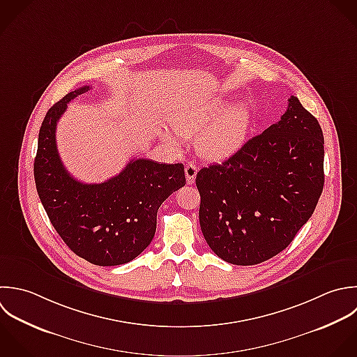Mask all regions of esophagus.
I'll return each mask as SVG.
<instances>
[{"instance_id":"1","label":"esophagus","mask_w":357,"mask_h":357,"mask_svg":"<svg viewBox=\"0 0 357 357\" xmlns=\"http://www.w3.org/2000/svg\"><path fill=\"white\" fill-rule=\"evenodd\" d=\"M197 171H199V168H197L196 164H193V162L186 164V167H185V174H186V181H188L189 185H192V183L195 182V178H196V175H197Z\"/></svg>"}]
</instances>
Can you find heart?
<instances>
[{
  "label": "heart",
  "mask_w": 357,
  "mask_h": 357,
  "mask_svg": "<svg viewBox=\"0 0 357 357\" xmlns=\"http://www.w3.org/2000/svg\"><path fill=\"white\" fill-rule=\"evenodd\" d=\"M252 125L250 109L245 104L227 105L217 101L211 105L181 115L175 119V133H165L172 146L181 144V137L199 135V151L210 160H224L235 154L246 142Z\"/></svg>",
  "instance_id": "heart-1"
}]
</instances>
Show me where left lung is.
Returning a JSON list of instances; mask_svg holds the SVG:
<instances>
[{"mask_svg": "<svg viewBox=\"0 0 357 357\" xmlns=\"http://www.w3.org/2000/svg\"><path fill=\"white\" fill-rule=\"evenodd\" d=\"M281 121L222 164L197 172L199 220L211 250L236 266L263 263L294 241L324 186L319 121L291 97Z\"/></svg>", "mask_w": 357, "mask_h": 357, "instance_id": "left-lung-1", "label": "left lung"}]
</instances>
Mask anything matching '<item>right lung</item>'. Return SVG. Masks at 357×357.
Returning <instances> with one entry per match:
<instances>
[{"label": "right lung", "instance_id": "1", "mask_svg": "<svg viewBox=\"0 0 357 357\" xmlns=\"http://www.w3.org/2000/svg\"><path fill=\"white\" fill-rule=\"evenodd\" d=\"M83 86L55 102L44 116L34 158L40 202L58 235L79 257L96 266L136 259L153 241L162 202L185 186L182 164L137 158L102 183H83L65 169L55 143L58 119Z\"/></svg>", "mask_w": 357, "mask_h": 357}]
</instances>
